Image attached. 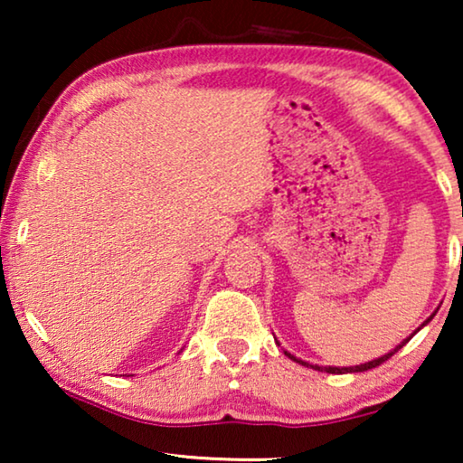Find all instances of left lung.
Here are the masks:
<instances>
[{"label": "left lung", "mask_w": 463, "mask_h": 463, "mask_svg": "<svg viewBox=\"0 0 463 463\" xmlns=\"http://www.w3.org/2000/svg\"><path fill=\"white\" fill-rule=\"evenodd\" d=\"M434 316V314H432ZM432 316H430V318L426 320V322H423V325L421 326H426L428 325V322L430 320H432ZM420 326V328H421ZM420 328H417V331H420ZM415 331V333H417ZM413 333V335H415ZM413 335H411V337H413ZM411 337H407V339H404L402 341V344H398L396 347H394V350H392V352H388V354H385V356H379V358H375V360H371V363H364V364H356V366H318V364H309V363H306V360H301V358H297V356H293V354H288V352H284V354H287V356L290 358V360H295V363H299V364H303V366H309V369H316V371H325V373H333V375H344V373H363V371H369V369H375V366H379V364H382V363H385V360H388V358H392V356H394V354L398 352V350H401V347L402 345H407L409 344V339Z\"/></svg>", "instance_id": "obj_1"}]
</instances>
